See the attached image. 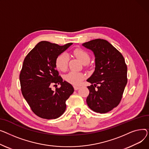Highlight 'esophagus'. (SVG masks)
<instances>
[{"mask_svg":"<svg viewBox=\"0 0 149 149\" xmlns=\"http://www.w3.org/2000/svg\"><path fill=\"white\" fill-rule=\"evenodd\" d=\"M73 87H74V90H77L78 89L80 88V87H79V86H74Z\"/></svg>","mask_w":149,"mask_h":149,"instance_id":"esophagus-1","label":"esophagus"}]
</instances>
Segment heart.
<instances>
[{
    "label": "heart",
    "mask_w": 149,
    "mask_h": 149,
    "mask_svg": "<svg viewBox=\"0 0 149 149\" xmlns=\"http://www.w3.org/2000/svg\"><path fill=\"white\" fill-rule=\"evenodd\" d=\"M73 55L85 65H88L90 61V55L87 51L81 48H76L73 51ZM68 55L63 52L57 56L55 59V66L58 70L62 72H65L68 68ZM65 79L67 82L74 85H80L85 79V75L81 72L72 71L65 75Z\"/></svg>",
    "instance_id": "heart-1"
}]
</instances>
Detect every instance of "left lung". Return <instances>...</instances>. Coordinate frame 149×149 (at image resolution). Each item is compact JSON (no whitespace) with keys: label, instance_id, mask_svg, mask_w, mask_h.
<instances>
[{"label":"left lung","instance_id":"8db88e82","mask_svg":"<svg viewBox=\"0 0 149 149\" xmlns=\"http://www.w3.org/2000/svg\"><path fill=\"white\" fill-rule=\"evenodd\" d=\"M82 45L93 51L95 68L87 81L90 91L86 98L94 112L107 113L117 107L127 84V65L120 52L107 40L95 39Z\"/></svg>","mask_w":149,"mask_h":149}]
</instances>
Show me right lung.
<instances>
[{"instance_id": "obj_1", "label": "right lung", "mask_w": 149, "mask_h": 149, "mask_svg": "<svg viewBox=\"0 0 149 149\" xmlns=\"http://www.w3.org/2000/svg\"><path fill=\"white\" fill-rule=\"evenodd\" d=\"M72 43L64 46L42 41L25 57L20 73L22 93L35 114L55 119L63 114L66 100L74 92L73 86L59 75L55 59ZM61 86L54 92L52 85Z\"/></svg>"}]
</instances>
